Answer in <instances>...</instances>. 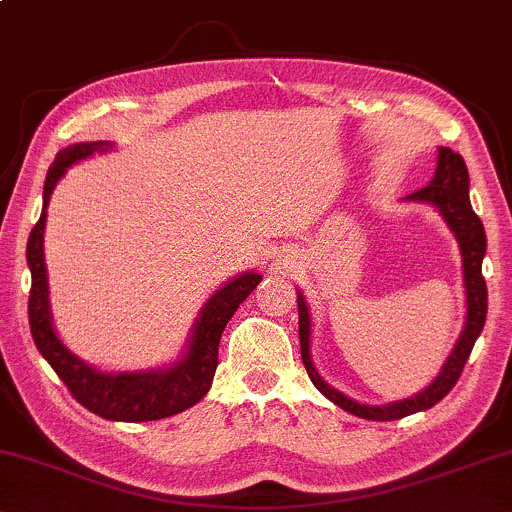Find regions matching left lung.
<instances>
[{"label":"left lung","instance_id":"1","mask_svg":"<svg viewBox=\"0 0 512 512\" xmlns=\"http://www.w3.org/2000/svg\"><path fill=\"white\" fill-rule=\"evenodd\" d=\"M468 189L470 180L463 156L452 152L449 147H438V166H435L433 180L428 182V187L419 189V192H414L403 199L405 203L431 206L442 215V220H445L449 231H452L456 238V243H459L463 297H466V316H463L459 339H456L454 349L449 351V356L445 363H442L440 372L435 374V379L426 388H421L419 393H414L410 398L403 400H393V403L386 405H370L353 400L346 393L339 391V388L327 384L316 370V363H313V320L309 302H306L304 292L297 290L299 344H302L304 367L306 372H309L313 386H316L327 400H332L337 407H342V410L370 421L403 419L410 417V414L431 410L435 403H440V400L452 391L456 379L461 377L463 365H466L470 351H473L475 342H478L487 320V283L485 278H482V260H485L487 252V236L480 217L475 215L473 206H470Z\"/></svg>","mask_w":512,"mask_h":512}]
</instances>
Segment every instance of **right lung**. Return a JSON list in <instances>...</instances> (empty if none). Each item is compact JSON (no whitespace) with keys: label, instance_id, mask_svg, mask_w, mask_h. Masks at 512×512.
I'll return each instance as SVG.
<instances>
[{"label":"right lung","instance_id":"right-lung-1","mask_svg":"<svg viewBox=\"0 0 512 512\" xmlns=\"http://www.w3.org/2000/svg\"><path fill=\"white\" fill-rule=\"evenodd\" d=\"M117 147L109 140L74 142L60 149L56 161L51 163L44 182V206L39 222L34 224L27 238V267L32 274L30 290V330L32 339L42 356L56 370L74 398L86 410L109 421H156L173 417L194 407L210 391L217 370V349L220 337L245 297L257 288L262 276L257 271H243L229 281H224L196 313L189 335L182 346L180 356L168 363L147 367V370H102L98 365L86 363L60 339L53 325L51 299H49V271L44 260V229L46 210L53 189L67 168L91 159L95 154L112 152Z\"/></svg>","mask_w":512,"mask_h":512}]
</instances>
